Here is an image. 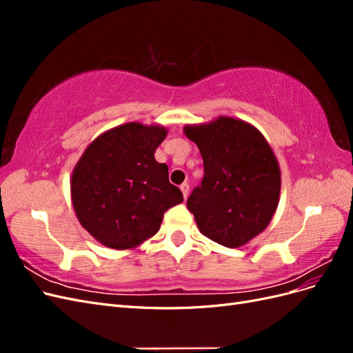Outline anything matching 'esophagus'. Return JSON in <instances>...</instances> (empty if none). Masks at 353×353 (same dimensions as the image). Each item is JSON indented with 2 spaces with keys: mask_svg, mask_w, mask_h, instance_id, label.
<instances>
[{
  "mask_svg": "<svg viewBox=\"0 0 353 353\" xmlns=\"http://www.w3.org/2000/svg\"><path fill=\"white\" fill-rule=\"evenodd\" d=\"M181 191H183V196H184V199L187 200V197H188V193H190V185L187 184V183H184V184H181Z\"/></svg>",
  "mask_w": 353,
  "mask_h": 353,
  "instance_id": "1",
  "label": "esophagus"
}]
</instances>
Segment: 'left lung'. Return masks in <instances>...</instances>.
I'll list each match as a JSON object with an SVG mask.
<instances>
[{
    "label": "left lung",
    "mask_w": 353,
    "mask_h": 353,
    "mask_svg": "<svg viewBox=\"0 0 353 353\" xmlns=\"http://www.w3.org/2000/svg\"><path fill=\"white\" fill-rule=\"evenodd\" d=\"M199 147L205 176L187 200L203 236L230 249L241 248L271 222L280 201L281 170L259 130L219 116L185 125Z\"/></svg>",
    "instance_id": "8db88e82"
}]
</instances>
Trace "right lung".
I'll return each instance as SVG.
<instances>
[{"label": "right lung", "instance_id": "1", "mask_svg": "<svg viewBox=\"0 0 353 353\" xmlns=\"http://www.w3.org/2000/svg\"><path fill=\"white\" fill-rule=\"evenodd\" d=\"M168 130L130 122L103 132L85 148L70 178L81 225L105 248L134 249L159 231L163 213L183 203L168 166L154 159Z\"/></svg>", "mask_w": 353, "mask_h": 353}]
</instances>
